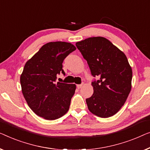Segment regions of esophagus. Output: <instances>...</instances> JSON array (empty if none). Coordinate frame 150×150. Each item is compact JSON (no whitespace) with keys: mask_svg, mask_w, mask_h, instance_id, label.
<instances>
[{"mask_svg":"<svg viewBox=\"0 0 150 150\" xmlns=\"http://www.w3.org/2000/svg\"><path fill=\"white\" fill-rule=\"evenodd\" d=\"M82 86H83V83H82V84H78V85H77V88H78V89H79V88H81L82 87Z\"/></svg>","mask_w":150,"mask_h":150,"instance_id":"esophagus-1","label":"esophagus"}]
</instances>
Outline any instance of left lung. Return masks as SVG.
Here are the masks:
<instances>
[{
	"label": "left lung",
	"instance_id": "8db88e82",
	"mask_svg": "<svg viewBox=\"0 0 150 150\" xmlns=\"http://www.w3.org/2000/svg\"><path fill=\"white\" fill-rule=\"evenodd\" d=\"M75 45L92 75L100 77L92 82L94 93L86 100L88 109L98 117L112 116L123 106L131 90L132 71L126 55L102 37L88 38Z\"/></svg>",
	"mask_w": 150,
	"mask_h": 150
}]
</instances>
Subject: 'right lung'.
<instances>
[{
    "label": "right lung",
    "instance_id": "right-lung-1",
    "mask_svg": "<svg viewBox=\"0 0 150 150\" xmlns=\"http://www.w3.org/2000/svg\"><path fill=\"white\" fill-rule=\"evenodd\" d=\"M76 47L67 42H50L27 61L20 76L22 94L36 114L45 120L60 118L69 111L75 84L56 82L64 58Z\"/></svg>",
    "mask_w": 150,
    "mask_h": 150
}]
</instances>
